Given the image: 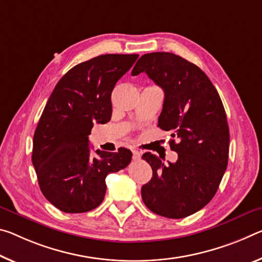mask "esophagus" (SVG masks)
Here are the masks:
<instances>
[{
    "label": "esophagus",
    "mask_w": 262,
    "mask_h": 262,
    "mask_svg": "<svg viewBox=\"0 0 262 262\" xmlns=\"http://www.w3.org/2000/svg\"><path fill=\"white\" fill-rule=\"evenodd\" d=\"M132 152H133V160H135V161L140 160L141 152L139 150H132Z\"/></svg>",
    "instance_id": "1"
}]
</instances>
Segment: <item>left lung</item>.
Wrapping results in <instances>:
<instances>
[{
	"instance_id": "1",
	"label": "left lung",
	"mask_w": 262,
	"mask_h": 262,
	"mask_svg": "<svg viewBox=\"0 0 262 262\" xmlns=\"http://www.w3.org/2000/svg\"><path fill=\"white\" fill-rule=\"evenodd\" d=\"M146 72L164 91L159 127L171 133L175 163L164 164L143 154L152 169L141 189L143 203L154 213L180 219L203 209L217 192L225 173L230 132L222 99L197 65L170 52L143 55L132 76Z\"/></svg>"
}]
</instances>
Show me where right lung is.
<instances>
[{
    "label": "right lung",
    "instance_id": "right-lung-1",
    "mask_svg": "<svg viewBox=\"0 0 262 262\" xmlns=\"http://www.w3.org/2000/svg\"><path fill=\"white\" fill-rule=\"evenodd\" d=\"M138 57L110 53L78 64L50 95L34 134L32 164L41 193L63 212L82 213L100 205L106 176L130 163L126 148L98 149V156H91L89 135L94 123L111 120L112 91Z\"/></svg>",
    "mask_w": 262,
    "mask_h": 262
}]
</instances>
